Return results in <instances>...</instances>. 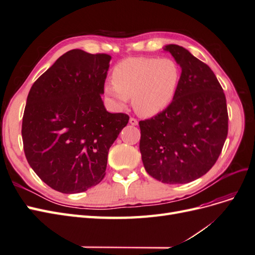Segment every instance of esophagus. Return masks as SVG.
I'll return each mask as SVG.
<instances>
[{
  "instance_id": "esophagus-1",
  "label": "esophagus",
  "mask_w": 255,
  "mask_h": 255,
  "mask_svg": "<svg viewBox=\"0 0 255 255\" xmlns=\"http://www.w3.org/2000/svg\"><path fill=\"white\" fill-rule=\"evenodd\" d=\"M129 123L132 126H137L138 125V121H137V119H135V118H129Z\"/></svg>"
}]
</instances>
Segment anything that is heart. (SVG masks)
Segmentation results:
<instances>
[{
    "label": "heart",
    "instance_id": "obj_1",
    "mask_svg": "<svg viewBox=\"0 0 255 255\" xmlns=\"http://www.w3.org/2000/svg\"><path fill=\"white\" fill-rule=\"evenodd\" d=\"M113 83L104 86L105 94L120 109L128 98L137 114L152 117L170 105L181 81V69L173 59L129 57L116 65Z\"/></svg>",
    "mask_w": 255,
    "mask_h": 255
}]
</instances>
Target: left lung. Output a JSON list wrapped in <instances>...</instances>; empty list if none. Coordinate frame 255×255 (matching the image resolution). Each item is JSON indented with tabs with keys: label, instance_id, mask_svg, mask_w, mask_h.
Here are the masks:
<instances>
[{
	"label": "left lung",
	"instance_id": "obj_1",
	"mask_svg": "<svg viewBox=\"0 0 255 255\" xmlns=\"http://www.w3.org/2000/svg\"><path fill=\"white\" fill-rule=\"evenodd\" d=\"M182 68L173 101L155 117L139 121L145 171L166 184L204 175L218 159L228 136L225 92L203 61L176 44L165 45Z\"/></svg>",
	"mask_w": 255,
	"mask_h": 255
}]
</instances>
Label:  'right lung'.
Segmentation results:
<instances>
[{
	"label": "right lung",
	"instance_id": "add662e5",
	"mask_svg": "<svg viewBox=\"0 0 255 255\" xmlns=\"http://www.w3.org/2000/svg\"><path fill=\"white\" fill-rule=\"evenodd\" d=\"M112 57L71 50L30 88L22 119L23 149L35 173L63 194L103 180L109 150L129 117L112 114L101 95Z\"/></svg>",
	"mask_w": 255,
	"mask_h": 255
}]
</instances>
